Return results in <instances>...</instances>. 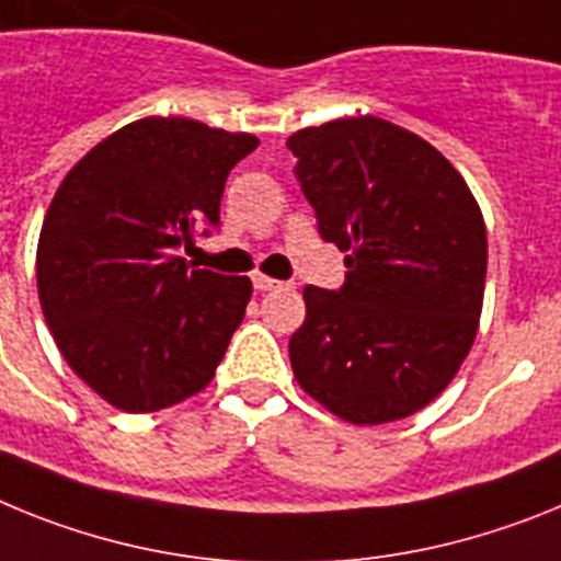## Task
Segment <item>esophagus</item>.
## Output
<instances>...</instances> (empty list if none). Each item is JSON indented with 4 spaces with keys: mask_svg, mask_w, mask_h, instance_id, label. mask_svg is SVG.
<instances>
[{
    "mask_svg": "<svg viewBox=\"0 0 561 561\" xmlns=\"http://www.w3.org/2000/svg\"><path fill=\"white\" fill-rule=\"evenodd\" d=\"M253 290H274V287H279L282 282H276V279H271V276H265V274H253Z\"/></svg>",
    "mask_w": 561,
    "mask_h": 561,
    "instance_id": "34e87169",
    "label": "esophagus"
}]
</instances>
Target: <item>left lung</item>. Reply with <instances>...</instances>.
Masks as SVG:
<instances>
[{"instance_id":"8db88e82","label":"left lung","mask_w":561,"mask_h":561,"mask_svg":"<svg viewBox=\"0 0 561 561\" xmlns=\"http://www.w3.org/2000/svg\"><path fill=\"white\" fill-rule=\"evenodd\" d=\"M287 149L321 240L347 253L339 290L305 287L296 381L355 426L415 415L480 324L489 242L474 194L435 146L373 115L299 129Z\"/></svg>"}]
</instances>
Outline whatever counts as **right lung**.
I'll return each mask as SVG.
<instances>
[{"mask_svg":"<svg viewBox=\"0 0 561 561\" xmlns=\"http://www.w3.org/2000/svg\"><path fill=\"white\" fill-rule=\"evenodd\" d=\"M256 146L154 115L61 180L38 237V301L65 362L112 407L158 412L211 383L251 279L186 265L174 248L220 226L228 172Z\"/></svg>","mask_w":561,"mask_h":561,"instance_id":"right-lung-1","label":"right lung"}]
</instances>
